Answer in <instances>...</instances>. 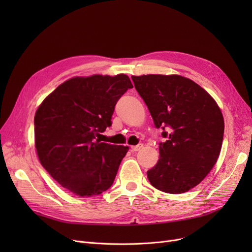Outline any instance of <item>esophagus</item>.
<instances>
[{"label":"esophagus","instance_id":"1","mask_svg":"<svg viewBox=\"0 0 252 252\" xmlns=\"http://www.w3.org/2000/svg\"><path fill=\"white\" fill-rule=\"evenodd\" d=\"M142 148H143V144H138L136 146H131V150L133 151H139Z\"/></svg>","mask_w":252,"mask_h":252}]
</instances>
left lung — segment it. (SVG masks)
Masks as SVG:
<instances>
[{"mask_svg": "<svg viewBox=\"0 0 252 252\" xmlns=\"http://www.w3.org/2000/svg\"><path fill=\"white\" fill-rule=\"evenodd\" d=\"M154 126L166 139L159 159L147 171L152 186L181 194L197 186L216 164L223 138V117L217 102L181 75L131 76Z\"/></svg>", "mask_w": 252, "mask_h": 252, "instance_id": "left-lung-1", "label": "left lung"}]
</instances>
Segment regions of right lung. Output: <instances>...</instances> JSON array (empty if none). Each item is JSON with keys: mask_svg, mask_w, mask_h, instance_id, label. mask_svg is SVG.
<instances>
[{"mask_svg": "<svg viewBox=\"0 0 252 252\" xmlns=\"http://www.w3.org/2000/svg\"><path fill=\"white\" fill-rule=\"evenodd\" d=\"M131 88L126 74L73 77L37 108L34 142L38 159L66 190L91 197L112 186L128 147L97 137L111 126L117 101Z\"/></svg>", "mask_w": 252, "mask_h": 252, "instance_id": "right-lung-1", "label": "right lung"}]
</instances>
